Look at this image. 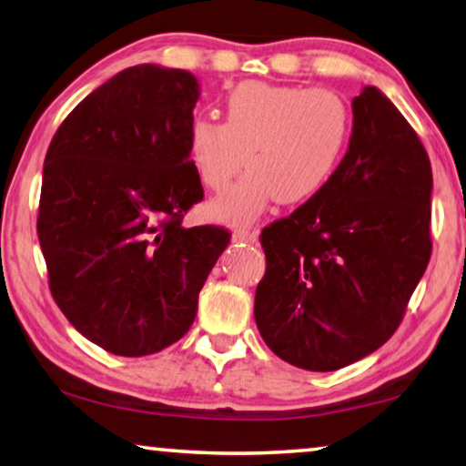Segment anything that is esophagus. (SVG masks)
I'll list each match as a JSON object with an SVG mask.
<instances>
[{
	"mask_svg": "<svg viewBox=\"0 0 466 466\" xmlns=\"http://www.w3.org/2000/svg\"><path fill=\"white\" fill-rule=\"evenodd\" d=\"M232 238L236 242H247V245H253V242L257 240V232H251V230H234Z\"/></svg>",
	"mask_w": 466,
	"mask_h": 466,
	"instance_id": "obj_1",
	"label": "esophagus"
}]
</instances>
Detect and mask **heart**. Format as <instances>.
I'll list each match as a JSON object with an SVG mask.
<instances>
[{"mask_svg": "<svg viewBox=\"0 0 466 466\" xmlns=\"http://www.w3.org/2000/svg\"><path fill=\"white\" fill-rule=\"evenodd\" d=\"M226 121L194 116L188 155L207 188L219 190L242 163L248 169L211 200L215 219L251 224L278 200L303 203L335 173L351 136V110L326 87L269 86L248 81L228 96Z\"/></svg>", "mask_w": 466, "mask_h": 466, "instance_id": "obj_1", "label": "heart"}]
</instances>
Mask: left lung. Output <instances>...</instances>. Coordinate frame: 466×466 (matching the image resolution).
Masks as SVG:
<instances>
[{"label":"left lung","mask_w":466,"mask_h":466,"mask_svg":"<svg viewBox=\"0 0 466 466\" xmlns=\"http://www.w3.org/2000/svg\"><path fill=\"white\" fill-rule=\"evenodd\" d=\"M353 131L329 184L261 230L255 322L284 362L329 372L391 339L431 259V163L377 87L351 102Z\"/></svg>","instance_id":"1"}]
</instances>
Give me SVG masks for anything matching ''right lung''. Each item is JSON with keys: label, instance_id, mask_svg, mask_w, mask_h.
I'll return each mask as SVG.
<instances>
[{"label": "right lung", "instance_id": "add662e5", "mask_svg": "<svg viewBox=\"0 0 466 466\" xmlns=\"http://www.w3.org/2000/svg\"><path fill=\"white\" fill-rule=\"evenodd\" d=\"M198 83L182 68H125L83 98L47 148L37 236L56 305L115 356H150L190 330L230 242L184 228L203 200L188 155Z\"/></svg>", "mask_w": 466, "mask_h": 466}]
</instances>
